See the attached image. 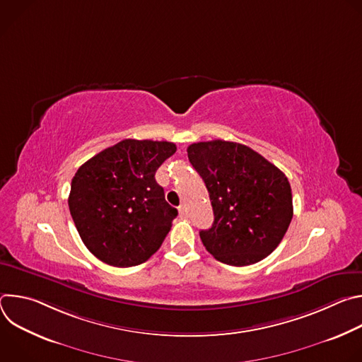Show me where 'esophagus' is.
I'll list each match as a JSON object with an SVG mask.
<instances>
[{"mask_svg": "<svg viewBox=\"0 0 362 362\" xmlns=\"http://www.w3.org/2000/svg\"><path fill=\"white\" fill-rule=\"evenodd\" d=\"M179 215H180V218H187V211H186V206L185 204H180L179 206Z\"/></svg>", "mask_w": 362, "mask_h": 362, "instance_id": "1", "label": "esophagus"}]
</instances>
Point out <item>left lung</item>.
<instances>
[{"mask_svg":"<svg viewBox=\"0 0 362 362\" xmlns=\"http://www.w3.org/2000/svg\"><path fill=\"white\" fill-rule=\"evenodd\" d=\"M187 158L209 192L215 221L200 239L222 264L246 267L262 261L284 239L293 215L288 177L250 147L199 141Z\"/></svg>","mask_w":362,"mask_h":362,"instance_id":"obj_1","label":"left lung"}]
</instances>
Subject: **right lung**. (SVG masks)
<instances>
[{
    "label": "right lung",
    "instance_id": "right-lung-1",
    "mask_svg": "<svg viewBox=\"0 0 362 362\" xmlns=\"http://www.w3.org/2000/svg\"><path fill=\"white\" fill-rule=\"evenodd\" d=\"M176 151L170 141L126 139L78 168L69 208L78 235L101 262L136 267L156 252L177 209L154 175Z\"/></svg>",
    "mask_w": 362,
    "mask_h": 362
}]
</instances>
